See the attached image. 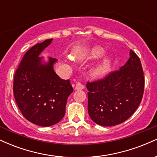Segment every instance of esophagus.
Masks as SVG:
<instances>
[{
  "label": "esophagus",
  "mask_w": 157,
  "mask_h": 157,
  "mask_svg": "<svg viewBox=\"0 0 157 157\" xmlns=\"http://www.w3.org/2000/svg\"><path fill=\"white\" fill-rule=\"evenodd\" d=\"M84 88H85L84 85L80 83V82H77L76 86H75V89L76 90H82Z\"/></svg>",
  "instance_id": "esophagus-1"
}]
</instances>
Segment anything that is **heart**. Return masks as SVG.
<instances>
[{
    "mask_svg": "<svg viewBox=\"0 0 157 157\" xmlns=\"http://www.w3.org/2000/svg\"><path fill=\"white\" fill-rule=\"evenodd\" d=\"M104 50L102 48L100 47H94L91 50L89 57H87L88 60H93V59L98 58V57H101L103 55ZM110 68V60L109 59L106 58L100 64H99L98 66H96L94 69L92 70V75L95 77H101L102 75H104L106 74L108 71H109Z\"/></svg>",
    "mask_w": 157,
    "mask_h": 157,
    "instance_id": "1",
    "label": "heart"
}]
</instances>
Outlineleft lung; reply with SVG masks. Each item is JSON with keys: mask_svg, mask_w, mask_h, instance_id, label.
<instances>
[{"mask_svg": "<svg viewBox=\"0 0 157 157\" xmlns=\"http://www.w3.org/2000/svg\"><path fill=\"white\" fill-rule=\"evenodd\" d=\"M88 111L102 126H113L127 120L142 101L145 77L140 57L131 49L130 57L117 71L89 82Z\"/></svg>", "mask_w": 157, "mask_h": 157, "instance_id": "1", "label": "left lung"}]
</instances>
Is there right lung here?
I'll return each instance as SVG.
<instances>
[{"label": "right lung", "instance_id": "obj_1", "mask_svg": "<svg viewBox=\"0 0 157 157\" xmlns=\"http://www.w3.org/2000/svg\"><path fill=\"white\" fill-rule=\"evenodd\" d=\"M53 39L37 44L26 52L14 76L13 92L23 116L35 125L47 127L63 118L68 97L73 92L69 80L55 72V58L42 64L38 56Z\"/></svg>", "mask_w": 157, "mask_h": 157}]
</instances>
